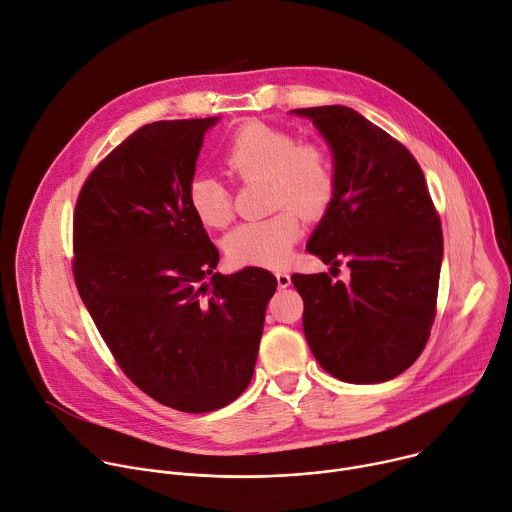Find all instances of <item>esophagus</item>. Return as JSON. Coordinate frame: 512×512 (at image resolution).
Here are the masks:
<instances>
[{
    "label": "esophagus",
    "mask_w": 512,
    "mask_h": 512,
    "mask_svg": "<svg viewBox=\"0 0 512 512\" xmlns=\"http://www.w3.org/2000/svg\"><path fill=\"white\" fill-rule=\"evenodd\" d=\"M276 282L280 288L290 286V274L286 270H276Z\"/></svg>",
    "instance_id": "34e87169"
}]
</instances>
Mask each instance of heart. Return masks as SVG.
<instances>
[{
	"label": "heart",
	"mask_w": 512,
	"mask_h": 512,
	"mask_svg": "<svg viewBox=\"0 0 512 512\" xmlns=\"http://www.w3.org/2000/svg\"><path fill=\"white\" fill-rule=\"evenodd\" d=\"M226 171L240 183L266 179L276 214L238 226L224 248L236 266H282L302 234L304 220L321 218L335 197L337 175L331 153L317 141H298L286 129L260 121L244 123L222 151ZM187 203L206 228H226L234 218V195L210 175H195Z\"/></svg>",
	"instance_id": "obj_1"
}]
</instances>
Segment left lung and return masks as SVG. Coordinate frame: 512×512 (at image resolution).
I'll return each mask as SVG.
<instances>
[{"label": "left lung", "instance_id": "1", "mask_svg": "<svg viewBox=\"0 0 512 512\" xmlns=\"http://www.w3.org/2000/svg\"><path fill=\"white\" fill-rule=\"evenodd\" d=\"M335 155L337 187L306 250L351 268L292 274L319 365L347 383L397 377L424 351L436 319L444 236L424 171L405 145L347 107L294 109Z\"/></svg>", "mask_w": 512, "mask_h": 512}]
</instances>
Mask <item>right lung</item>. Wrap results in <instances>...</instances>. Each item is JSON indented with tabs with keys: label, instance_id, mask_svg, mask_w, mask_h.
Masks as SVG:
<instances>
[{
	"label": "right lung",
	"instance_id": "1",
	"mask_svg": "<svg viewBox=\"0 0 512 512\" xmlns=\"http://www.w3.org/2000/svg\"><path fill=\"white\" fill-rule=\"evenodd\" d=\"M218 119L137 129L86 177L72 218V274L102 341L149 397L214 412L248 387L276 278L214 272L220 260L187 203Z\"/></svg>",
	"mask_w": 512,
	"mask_h": 512
}]
</instances>
